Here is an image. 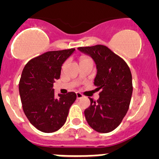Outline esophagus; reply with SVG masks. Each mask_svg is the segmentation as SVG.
I'll return each mask as SVG.
<instances>
[{
    "label": "esophagus",
    "instance_id": "obj_1",
    "mask_svg": "<svg viewBox=\"0 0 159 159\" xmlns=\"http://www.w3.org/2000/svg\"><path fill=\"white\" fill-rule=\"evenodd\" d=\"M76 98L78 99H82V98H83V95L81 93H80V92H76Z\"/></svg>",
    "mask_w": 159,
    "mask_h": 159
}]
</instances>
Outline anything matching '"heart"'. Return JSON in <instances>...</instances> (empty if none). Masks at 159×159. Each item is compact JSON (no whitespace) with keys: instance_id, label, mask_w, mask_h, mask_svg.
<instances>
[{"instance_id":"obj_1","label":"heart","mask_w":159,"mask_h":159,"mask_svg":"<svg viewBox=\"0 0 159 159\" xmlns=\"http://www.w3.org/2000/svg\"><path fill=\"white\" fill-rule=\"evenodd\" d=\"M83 60H85V58H84V59H83Z\"/></svg>"}]
</instances>
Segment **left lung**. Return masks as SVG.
I'll list each match as a JSON object with an SVG mask.
<instances>
[{"mask_svg":"<svg viewBox=\"0 0 159 159\" xmlns=\"http://www.w3.org/2000/svg\"><path fill=\"white\" fill-rule=\"evenodd\" d=\"M78 50L94 60L97 69L94 85L98 91L101 90L97 102L89 98L91 105L84 111L87 122L99 133L112 131L128 111L133 92L130 68L106 46L78 48Z\"/></svg>","mask_w":159,"mask_h":159,"instance_id":"1","label":"left lung"}]
</instances>
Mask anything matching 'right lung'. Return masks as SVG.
Instances as JSON below:
<instances>
[{
	"label": "right lung",
	"instance_id": "add662e5",
	"mask_svg": "<svg viewBox=\"0 0 159 159\" xmlns=\"http://www.w3.org/2000/svg\"><path fill=\"white\" fill-rule=\"evenodd\" d=\"M75 51L71 48L48 52L31 60L24 67L19 84L22 107L29 122L40 131L52 133L61 128L76 99L75 92L56 97L53 88L63 64Z\"/></svg>",
	"mask_w": 159,
	"mask_h": 159
}]
</instances>
